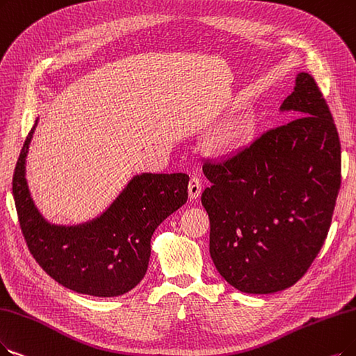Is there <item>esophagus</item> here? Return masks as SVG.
Returning a JSON list of instances; mask_svg holds the SVG:
<instances>
[{
	"label": "esophagus",
	"mask_w": 356,
	"mask_h": 356,
	"mask_svg": "<svg viewBox=\"0 0 356 356\" xmlns=\"http://www.w3.org/2000/svg\"><path fill=\"white\" fill-rule=\"evenodd\" d=\"M200 193H202V182L197 177H193L188 182V195L191 200H194V198L200 195Z\"/></svg>",
	"instance_id": "1"
}]
</instances>
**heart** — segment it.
I'll list each match as a JSON object with an SVG mask.
<instances>
[{
  "label": "heart",
  "mask_w": 356,
  "mask_h": 356,
  "mask_svg": "<svg viewBox=\"0 0 356 356\" xmlns=\"http://www.w3.org/2000/svg\"><path fill=\"white\" fill-rule=\"evenodd\" d=\"M251 122L247 118L238 117L225 124L213 138V145L219 152H229L241 146L251 134Z\"/></svg>",
  "instance_id": "b5f03b06"
}]
</instances>
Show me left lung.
Instances as JSON below:
<instances>
[{
    "mask_svg": "<svg viewBox=\"0 0 356 356\" xmlns=\"http://www.w3.org/2000/svg\"><path fill=\"white\" fill-rule=\"evenodd\" d=\"M280 111L292 121L227 158L203 163L210 257L245 293H273L300 280L329 234L340 190V141L316 80L300 73Z\"/></svg>",
    "mask_w": 356,
    "mask_h": 356,
    "instance_id": "8db88e82",
    "label": "left lung"
}]
</instances>
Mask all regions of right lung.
Here are the masks:
<instances>
[{"label": "right lung", "instance_id": "1", "mask_svg": "<svg viewBox=\"0 0 356 356\" xmlns=\"http://www.w3.org/2000/svg\"><path fill=\"white\" fill-rule=\"evenodd\" d=\"M38 120L26 137L13 175L22 234L33 259L67 289L120 296L145 277L150 239L188 198L187 174L136 175L101 216L76 226L51 225L36 209L26 181V156Z\"/></svg>", "mask_w": 356, "mask_h": 356}]
</instances>
